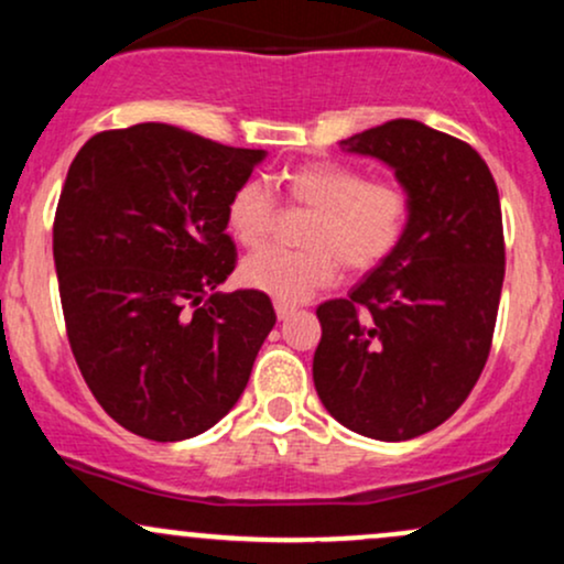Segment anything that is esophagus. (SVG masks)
I'll return each mask as SVG.
<instances>
[{
    "label": "esophagus",
    "instance_id": "34e87169",
    "mask_svg": "<svg viewBox=\"0 0 564 564\" xmlns=\"http://www.w3.org/2000/svg\"><path fill=\"white\" fill-rule=\"evenodd\" d=\"M296 304L294 302H283V300H275V315H278V321H286V318H291V315L296 313Z\"/></svg>",
    "mask_w": 564,
    "mask_h": 564
}]
</instances>
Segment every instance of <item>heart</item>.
Segmentation results:
<instances>
[{"instance_id":"b5f03b06","label":"heart","mask_w":564,"mask_h":564,"mask_svg":"<svg viewBox=\"0 0 564 564\" xmlns=\"http://www.w3.org/2000/svg\"><path fill=\"white\" fill-rule=\"evenodd\" d=\"M289 209H307L304 249H268L249 257L241 281L283 302H300L334 281L339 264L368 273L403 241L411 200L394 180H366L355 166L310 161L281 172ZM225 219L238 243L262 249L273 238L281 206L262 180H243L230 193Z\"/></svg>"}]
</instances>
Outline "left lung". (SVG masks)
Masks as SVG:
<instances>
[{
    "label": "left lung",
    "mask_w": 564,
    "mask_h": 564,
    "mask_svg": "<svg viewBox=\"0 0 564 564\" xmlns=\"http://www.w3.org/2000/svg\"><path fill=\"white\" fill-rule=\"evenodd\" d=\"M345 145L392 166L411 217L390 260L315 310L313 379L336 422L400 443L451 419L488 364L507 270L501 200L480 153L422 121Z\"/></svg>",
    "instance_id": "left-lung-1"
}]
</instances>
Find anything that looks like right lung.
Wrapping results in <instances>:
<instances>
[{
  "label": "right lung",
  "instance_id": "1",
  "mask_svg": "<svg viewBox=\"0 0 564 564\" xmlns=\"http://www.w3.org/2000/svg\"><path fill=\"white\" fill-rule=\"evenodd\" d=\"M264 151L172 124L106 129L70 164L53 254L70 352L124 430L174 443L241 398L275 326L264 291L217 294L238 251L230 193Z\"/></svg>",
  "mask_w": 564,
  "mask_h": 564
}]
</instances>
